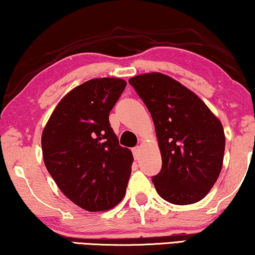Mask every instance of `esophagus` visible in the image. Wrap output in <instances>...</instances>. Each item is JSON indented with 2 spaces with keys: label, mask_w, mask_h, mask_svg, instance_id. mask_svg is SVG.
Instances as JSON below:
<instances>
[{
  "label": "esophagus",
  "mask_w": 255,
  "mask_h": 255,
  "mask_svg": "<svg viewBox=\"0 0 255 255\" xmlns=\"http://www.w3.org/2000/svg\"><path fill=\"white\" fill-rule=\"evenodd\" d=\"M132 153H133V156H134V158H138L139 157V154H140V147H133V148H132Z\"/></svg>",
  "instance_id": "esophagus-1"
}]
</instances>
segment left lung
I'll return each instance as SVG.
<instances>
[{
	"label": "left lung",
	"mask_w": 255,
	"mask_h": 255,
	"mask_svg": "<svg viewBox=\"0 0 255 255\" xmlns=\"http://www.w3.org/2000/svg\"><path fill=\"white\" fill-rule=\"evenodd\" d=\"M152 115L162 156L152 180L165 201L191 205L207 195L223 164L226 136L221 121L206 103L160 72L128 79Z\"/></svg>",
	"instance_id": "left-lung-1"
}]
</instances>
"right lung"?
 Instances as JSON below:
<instances>
[{
    "instance_id": "obj_1",
    "label": "right lung",
    "mask_w": 255,
    "mask_h": 255,
    "mask_svg": "<svg viewBox=\"0 0 255 255\" xmlns=\"http://www.w3.org/2000/svg\"><path fill=\"white\" fill-rule=\"evenodd\" d=\"M127 82L95 78L70 91L48 120L41 146L48 172L73 204L105 212L124 198L131 150L120 146L109 113Z\"/></svg>"
}]
</instances>
